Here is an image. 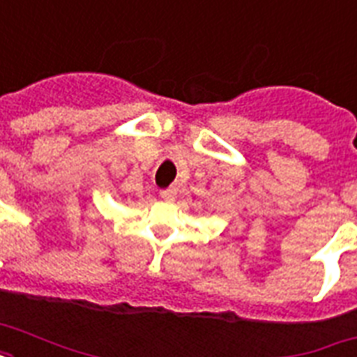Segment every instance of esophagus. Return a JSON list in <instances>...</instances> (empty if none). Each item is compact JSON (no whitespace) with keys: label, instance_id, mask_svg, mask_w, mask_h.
<instances>
[{"label":"esophagus","instance_id":"obj_1","mask_svg":"<svg viewBox=\"0 0 357 357\" xmlns=\"http://www.w3.org/2000/svg\"><path fill=\"white\" fill-rule=\"evenodd\" d=\"M176 195H178V190L176 189H165L159 192V196H161L165 202H174L176 200Z\"/></svg>","mask_w":357,"mask_h":357}]
</instances>
